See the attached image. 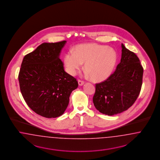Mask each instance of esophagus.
<instances>
[{"mask_svg": "<svg viewBox=\"0 0 160 160\" xmlns=\"http://www.w3.org/2000/svg\"><path fill=\"white\" fill-rule=\"evenodd\" d=\"M78 84H79V86L82 85H83V83H84V82L82 81H81V80H78Z\"/></svg>", "mask_w": 160, "mask_h": 160, "instance_id": "34e87169", "label": "esophagus"}]
</instances>
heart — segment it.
Masks as SVG:
<instances>
[{
	"mask_svg": "<svg viewBox=\"0 0 160 160\" xmlns=\"http://www.w3.org/2000/svg\"><path fill=\"white\" fill-rule=\"evenodd\" d=\"M117 57L115 50L106 45L85 43L77 45L75 52H67L63 60L70 75H75L85 62L86 75L95 82H102L111 75Z\"/></svg>",
	"mask_w": 160,
	"mask_h": 160,
	"instance_id": "obj_1",
	"label": "heart"
}]
</instances>
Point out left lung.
Returning <instances> with one entry per match:
<instances>
[{
	"label": "left lung",
	"instance_id": "1",
	"mask_svg": "<svg viewBox=\"0 0 160 160\" xmlns=\"http://www.w3.org/2000/svg\"><path fill=\"white\" fill-rule=\"evenodd\" d=\"M121 62L106 80L96 84L93 103L98 111L113 115L127 110L138 98L143 69L138 57L122 43Z\"/></svg>",
	"mask_w": 160,
	"mask_h": 160
}]
</instances>
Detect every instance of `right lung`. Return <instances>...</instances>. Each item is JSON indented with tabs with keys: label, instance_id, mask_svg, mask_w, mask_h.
I'll return each mask as SVG.
<instances>
[{
	"label": "right lung",
	"instance_id": "right-lung-1",
	"mask_svg": "<svg viewBox=\"0 0 160 160\" xmlns=\"http://www.w3.org/2000/svg\"><path fill=\"white\" fill-rule=\"evenodd\" d=\"M66 42L43 43L21 63L18 81L22 96L32 111L45 118L62 115L71 92L78 86L59 58Z\"/></svg>",
	"mask_w": 160,
	"mask_h": 160
}]
</instances>
